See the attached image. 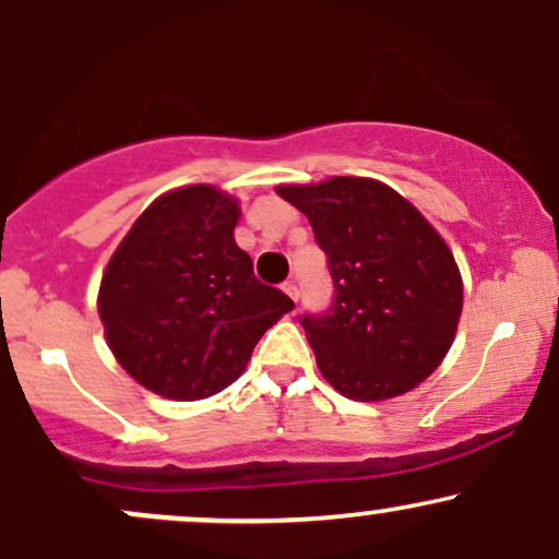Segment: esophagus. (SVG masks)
I'll list each match as a JSON object with an SVG mask.
<instances>
[{"label": "esophagus", "instance_id": "34e87169", "mask_svg": "<svg viewBox=\"0 0 559 559\" xmlns=\"http://www.w3.org/2000/svg\"><path fill=\"white\" fill-rule=\"evenodd\" d=\"M284 292H286L288 297H292L294 301L299 299V286H297V281H286V284H284Z\"/></svg>", "mask_w": 559, "mask_h": 559}]
</instances>
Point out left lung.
I'll list each match as a JSON object with an SVG mask.
<instances>
[{
	"label": "left lung",
	"instance_id": "1",
	"mask_svg": "<svg viewBox=\"0 0 559 559\" xmlns=\"http://www.w3.org/2000/svg\"><path fill=\"white\" fill-rule=\"evenodd\" d=\"M329 258L333 301L301 316L320 373L357 402L415 389L457 333L463 278L452 252L407 199L373 178L278 186Z\"/></svg>",
	"mask_w": 559,
	"mask_h": 559
}]
</instances>
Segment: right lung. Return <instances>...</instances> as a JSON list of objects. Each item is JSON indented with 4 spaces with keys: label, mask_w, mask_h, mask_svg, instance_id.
<instances>
[{
    "label": "right lung",
    "mask_w": 559,
    "mask_h": 559,
    "mask_svg": "<svg viewBox=\"0 0 559 559\" xmlns=\"http://www.w3.org/2000/svg\"><path fill=\"white\" fill-rule=\"evenodd\" d=\"M239 204L207 183L157 197L102 275L99 318L115 360L168 400H204L243 373L294 301L254 278L236 247Z\"/></svg>",
    "instance_id": "obj_1"
}]
</instances>
